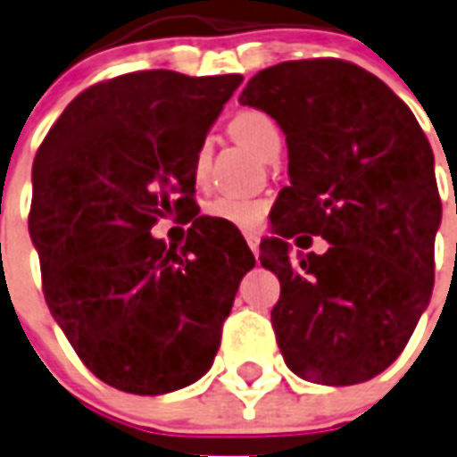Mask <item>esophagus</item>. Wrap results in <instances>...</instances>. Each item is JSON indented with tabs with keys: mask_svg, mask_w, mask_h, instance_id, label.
Returning <instances> with one entry per match:
<instances>
[{
	"mask_svg": "<svg viewBox=\"0 0 457 457\" xmlns=\"http://www.w3.org/2000/svg\"><path fill=\"white\" fill-rule=\"evenodd\" d=\"M246 244H248V248L253 251L255 258H258V253H261V241H258V237L248 232V235H246Z\"/></svg>",
	"mask_w": 457,
	"mask_h": 457,
	"instance_id": "34e87169",
	"label": "esophagus"
}]
</instances>
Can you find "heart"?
<instances>
[{
    "label": "heart",
    "instance_id": "obj_1",
    "mask_svg": "<svg viewBox=\"0 0 457 457\" xmlns=\"http://www.w3.org/2000/svg\"><path fill=\"white\" fill-rule=\"evenodd\" d=\"M229 131L265 159L277 154L281 150V143H284L279 124L274 121L272 114H267L265 110H258V107L239 110L229 121ZM209 162L211 138H204L202 143L196 145L195 152V176L199 180L206 176ZM204 213L209 218L229 222V225H235L239 229H253L261 225L262 216H265V202L244 195H220L204 206Z\"/></svg>",
    "mask_w": 457,
    "mask_h": 457
}]
</instances>
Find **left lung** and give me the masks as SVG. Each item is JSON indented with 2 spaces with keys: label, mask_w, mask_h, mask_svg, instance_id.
I'll return each mask as SVG.
<instances>
[{
  "label": "left lung",
  "mask_w": 457,
  "mask_h": 457,
  "mask_svg": "<svg viewBox=\"0 0 457 457\" xmlns=\"http://www.w3.org/2000/svg\"><path fill=\"white\" fill-rule=\"evenodd\" d=\"M239 103L287 133L291 185L270 213L277 237L261 244L281 284L272 326L284 361L319 385L370 380L402 354L432 298V147L385 81L337 58L261 70ZM298 231L332 246L293 262L286 239Z\"/></svg>",
  "instance_id": "obj_1"
}]
</instances>
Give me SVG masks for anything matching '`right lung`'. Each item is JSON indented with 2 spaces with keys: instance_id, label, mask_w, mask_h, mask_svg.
I'll list each match as a JSON object with an SVG mask.
<instances>
[{
  "instance_id": "1",
  "label": "right lung",
  "mask_w": 457,
  "mask_h": 457,
  "mask_svg": "<svg viewBox=\"0 0 457 457\" xmlns=\"http://www.w3.org/2000/svg\"><path fill=\"white\" fill-rule=\"evenodd\" d=\"M239 84L170 70L98 81L37 150L28 222L44 298L84 366L121 392L199 380L255 265L239 229L184 217L196 211V145ZM166 212L193 220L183 247L149 235Z\"/></svg>"
}]
</instances>
